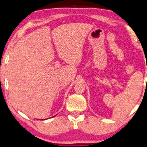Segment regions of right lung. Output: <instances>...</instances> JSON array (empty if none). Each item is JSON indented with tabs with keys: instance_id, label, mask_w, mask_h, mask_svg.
Here are the masks:
<instances>
[{
	"instance_id": "obj_1",
	"label": "right lung",
	"mask_w": 147,
	"mask_h": 147,
	"mask_svg": "<svg viewBox=\"0 0 147 147\" xmlns=\"http://www.w3.org/2000/svg\"><path fill=\"white\" fill-rule=\"evenodd\" d=\"M42 120H43V119H42ZM44 120H45V119H44Z\"/></svg>"
}]
</instances>
